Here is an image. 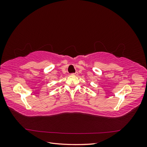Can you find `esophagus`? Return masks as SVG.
Listing matches in <instances>:
<instances>
[{"label":"esophagus","instance_id":"1","mask_svg":"<svg viewBox=\"0 0 147 147\" xmlns=\"http://www.w3.org/2000/svg\"><path fill=\"white\" fill-rule=\"evenodd\" d=\"M72 75H78V72H76L75 73H73V74H72Z\"/></svg>","mask_w":147,"mask_h":147}]
</instances>
